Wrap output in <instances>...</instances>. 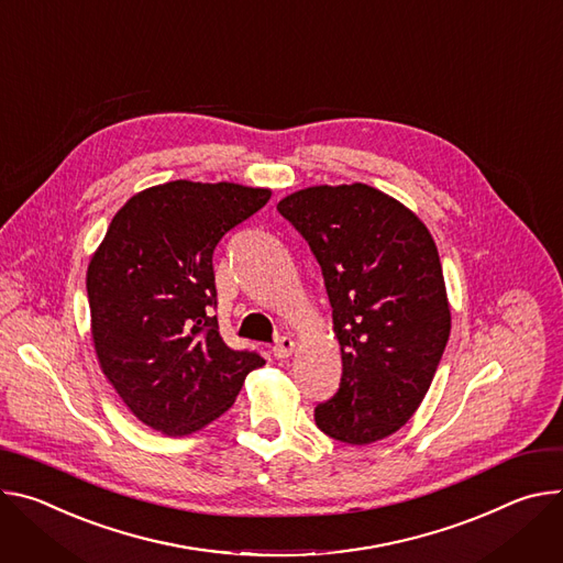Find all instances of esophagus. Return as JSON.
I'll return each mask as SVG.
<instances>
[{
	"mask_svg": "<svg viewBox=\"0 0 563 563\" xmlns=\"http://www.w3.org/2000/svg\"><path fill=\"white\" fill-rule=\"evenodd\" d=\"M292 351H295V340L288 338V335H282V338L275 342V346H273V353H275V357H279V360L290 357Z\"/></svg>",
	"mask_w": 563,
	"mask_h": 563,
	"instance_id": "esophagus-1",
	"label": "esophagus"
}]
</instances>
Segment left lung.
Wrapping results in <instances>:
<instances>
[{"mask_svg":"<svg viewBox=\"0 0 563 563\" xmlns=\"http://www.w3.org/2000/svg\"><path fill=\"white\" fill-rule=\"evenodd\" d=\"M277 210L322 268L342 351L340 389L316 422L346 445L383 441L420 407L450 340L439 250L411 210L364 183L306 187Z\"/></svg>","mask_w":563,"mask_h":563,"instance_id":"8db88e82","label":"left lung"}]
</instances>
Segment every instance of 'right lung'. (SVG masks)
<instances>
[{"mask_svg":"<svg viewBox=\"0 0 563 563\" xmlns=\"http://www.w3.org/2000/svg\"><path fill=\"white\" fill-rule=\"evenodd\" d=\"M271 199L264 187L172 180L124 203L91 257L87 295L100 368L132 413L187 435L225 413L266 364L230 349L217 316L212 255Z\"/></svg>","mask_w":563,"mask_h":563,"instance_id":"right-lung-1","label":"right lung"}]
</instances>
